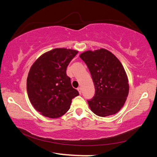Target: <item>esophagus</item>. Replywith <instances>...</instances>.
I'll list each match as a JSON object with an SVG mask.
<instances>
[{
  "label": "esophagus",
  "mask_w": 157,
  "mask_h": 157,
  "mask_svg": "<svg viewBox=\"0 0 157 157\" xmlns=\"http://www.w3.org/2000/svg\"><path fill=\"white\" fill-rule=\"evenodd\" d=\"M78 91L79 94H82V89H81V87H79V88H78Z\"/></svg>",
  "instance_id": "esophagus-1"
}]
</instances>
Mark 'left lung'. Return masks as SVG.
Instances as JSON below:
<instances>
[{
	"label": "left lung",
	"mask_w": 157,
	"mask_h": 157,
	"mask_svg": "<svg viewBox=\"0 0 157 157\" xmlns=\"http://www.w3.org/2000/svg\"><path fill=\"white\" fill-rule=\"evenodd\" d=\"M79 57L91 73L95 93L88 100L91 110L97 116L106 117L118 113L129 94L128 78L119 59L109 50H87Z\"/></svg>",
	"instance_id": "left-lung-1"
}]
</instances>
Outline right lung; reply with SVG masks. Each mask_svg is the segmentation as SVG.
<instances>
[{"mask_svg": "<svg viewBox=\"0 0 157 157\" xmlns=\"http://www.w3.org/2000/svg\"><path fill=\"white\" fill-rule=\"evenodd\" d=\"M78 52L55 48L41 55L31 66L27 92L31 104L41 115L50 118L62 116L70 109L73 98L79 95L66 75V68Z\"/></svg>", "mask_w": 157, "mask_h": 157, "instance_id": "right-lung-1", "label": "right lung"}]
</instances>
